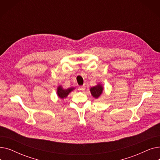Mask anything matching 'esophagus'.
<instances>
[{
	"label": "esophagus",
	"mask_w": 160,
	"mask_h": 160,
	"mask_svg": "<svg viewBox=\"0 0 160 160\" xmlns=\"http://www.w3.org/2000/svg\"><path fill=\"white\" fill-rule=\"evenodd\" d=\"M78 89L79 91H84L86 89V86H79Z\"/></svg>",
	"instance_id": "obj_1"
}]
</instances>
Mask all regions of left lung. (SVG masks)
<instances>
[{"label": "left lung", "mask_w": 160, "mask_h": 160, "mask_svg": "<svg viewBox=\"0 0 160 160\" xmlns=\"http://www.w3.org/2000/svg\"><path fill=\"white\" fill-rule=\"evenodd\" d=\"M90 91L92 96L95 98H98L102 93L103 87L101 84H100V83H98V84H97V86L91 88Z\"/></svg>", "instance_id": "1"}]
</instances>
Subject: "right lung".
<instances>
[{
	"mask_svg": "<svg viewBox=\"0 0 160 160\" xmlns=\"http://www.w3.org/2000/svg\"><path fill=\"white\" fill-rule=\"evenodd\" d=\"M74 89V88H70L68 89H63L62 86H59L57 89V95L60 98L63 99L64 98H66L68 95L71 93V92Z\"/></svg>",
	"mask_w": 160,
	"mask_h": 160,
	"instance_id": "right-lung-1",
	"label": "right lung"
}]
</instances>
